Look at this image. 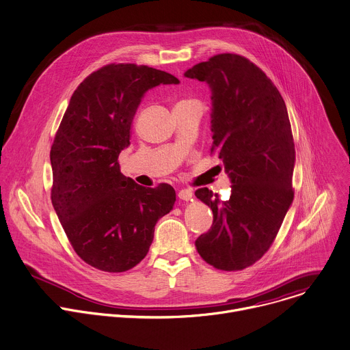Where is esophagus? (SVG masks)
I'll return each instance as SVG.
<instances>
[{"mask_svg": "<svg viewBox=\"0 0 350 350\" xmlns=\"http://www.w3.org/2000/svg\"><path fill=\"white\" fill-rule=\"evenodd\" d=\"M192 196H193V192L191 189L184 188V189L178 191V198L183 200H189V199H192Z\"/></svg>", "mask_w": 350, "mask_h": 350, "instance_id": "esophagus-1", "label": "esophagus"}]
</instances>
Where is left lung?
Returning <instances> with one entry per match:
<instances>
[{"mask_svg":"<svg viewBox=\"0 0 350 350\" xmlns=\"http://www.w3.org/2000/svg\"><path fill=\"white\" fill-rule=\"evenodd\" d=\"M211 89L213 147L230 178V196L195 195L213 210L196 250L221 271H242L273 243L293 199L294 139L282 94L249 59L221 53L185 71Z\"/></svg>","mask_w":350,"mask_h":350,"instance_id":"1","label":"left lung"}]
</instances>
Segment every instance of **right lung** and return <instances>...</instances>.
Listing matches in <instances>:
<instances>
[{"instance_id": "right-lung-1", "label": "right lung", "mask_w": 350, "mask_h": 350, "mask_svg": "<svg viewBox=\"0 0 350 350\" xmlns=\"http://www.w3.org/2000/svg\"><path fill=\"white\" fill-rule=\"evenodd\" d=\"M180 81L132 63L107 64L75 89L51 148L52 204L75 253L104 272H125L148 253L155 224L176 202L169 184L146 188L118 157L144 93Z\"/></svg>"}]
</instances>
